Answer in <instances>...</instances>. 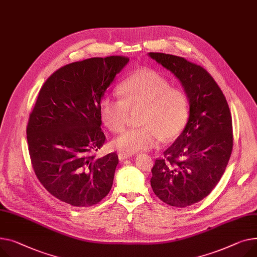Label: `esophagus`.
<instances>
[{"label": "esophagus", "mask_w": 257, "mask_h": 257, "mask_svg": "<svg viewBox=\"0 0 257 257\" xmlns=\"http://www.w3.org/2000/svg\"><path fill=\"white\" fill-rule=\"evenodd\" d=\"M118 159L121 160V161H123V160H125V159H128V158H130L132 155H128V154H125V153H118Z\"/></svg>", "instance_id": "esophagus-1"}]
</instances>
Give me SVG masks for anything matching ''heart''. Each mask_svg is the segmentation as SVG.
<instances>
[{
    "label": "heart",
    "mask_w": 257,
    "mask_h": 257,
    "mask_svg": "<svg viewBox=\"0 0 257 257\" xmlns=\"http://www.w3.org/2000/svg\"><path fill=\"white\" fill-rule=\"evenodd\" d=\"M119 99L102 98L99 112L102 123L113 133L122 132L129 111L140 110L138 129H131L111 142L114 150L132 155L156 147L159 140L170 141L185 126L188 103L185 94L151 70H140L127 77L117 89Z\"/></svg>",
    "instance_id": "b5f03b06"
}]
</instances>
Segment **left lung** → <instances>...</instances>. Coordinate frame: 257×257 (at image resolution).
<instances>
[{"label": "left lung", "instance_id": "obj_1", "mask_svg": "<svg viewBox=\"0 0 257 257\" xmlns=\"http://www.w3.org/2000/svg\"><path fill=\"white\" fill-rule=\"evenodd\" d=\"M149 57L172 72L189 101L187 124L152 169V189L162 201L185 208L208 196L223 175L232 151L227 101L202 67L161 53Z\"/></svg>", "mask_w": 257, "mask_h": 257}]
</instances>
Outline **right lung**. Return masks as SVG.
<instances>
[{
	"label": "right lung",
	"instance_id": "add662e5",
	"mask_svg": "<svg viewBox=\"0 0 257 257\" xmlns=\"http://www.w3.org/2000/svg\"><path fill=\"white\" fill-rule=\"evenodd\" d=\"M129 62L111 56L68 64L51 74L30 114L27 140L38 180L58 199L90 207L111 189L118 158H95L105 142L100 102Z\"/></svg>",
	"mask_w": 257,
	"mask_h": 257
}]
</instances>
